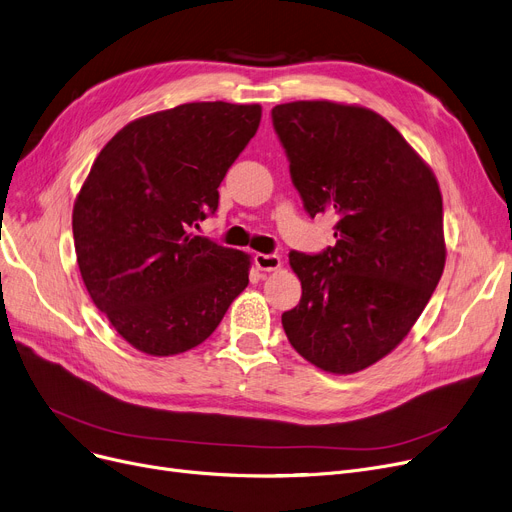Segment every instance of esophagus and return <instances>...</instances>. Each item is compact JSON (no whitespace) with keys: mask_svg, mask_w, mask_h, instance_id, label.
<instances>
[{"mask_svg":"<svg viewBox=\"0 0 512 512\" xmlns=\"http://www.w3.org/2000/svg\"><path fill=\"white\" fill-rule=\"evenodd\" d=\"M255 265H257V270H261V272H276V270L282 268V259L278 255L257 253L255 255Z\"/></svg>","mask_w":512,"mask_h":512,"instance_id":"34e87169","label":"esophagus"}]
</instances>
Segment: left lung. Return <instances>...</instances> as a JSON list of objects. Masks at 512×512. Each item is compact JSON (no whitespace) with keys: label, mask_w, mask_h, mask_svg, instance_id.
Listing matches in <instances>:
<instances>
[{"label":"left lung","mask_w":512,"mask_h":512,"mask_svg":"<svg viewBox=\"0 0 512 512\" xmlns=\"http://www.w3.org/2000/svg\"><path fill=\"white\" fill-rule=\"evenodd\" d=\"M272 119L307 213L339 217L335 247L288 255L303 295L282 314L284 332L316 368L360 372L406 339L443 274L437 177L366 106L297 100Z\"/></svg>","instance_id":"1"}]
</instances>
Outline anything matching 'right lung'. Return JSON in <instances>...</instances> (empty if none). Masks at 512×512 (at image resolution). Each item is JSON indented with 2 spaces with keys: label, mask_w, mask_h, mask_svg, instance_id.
Here are the masks:
<instances>
[{
  "label": "right lung",
  "mask_w": 512,
  "mask_h": 512,
  "mask_svg": "<svg viewBox=\"0 0 512 512\" xmlns=\"http://www.w3.org/2000/svg\"><path fill=\"white\" fill-rule=\"evenodd\" d=\"M259 104L190 102L127 123L100 150L75 198L83 284L119 335L165 358L211 337L247 288L251 255L192 228L255 136Z\"/></svg>",
  "instance_id": "right-lung-1"
}]
</instances>
